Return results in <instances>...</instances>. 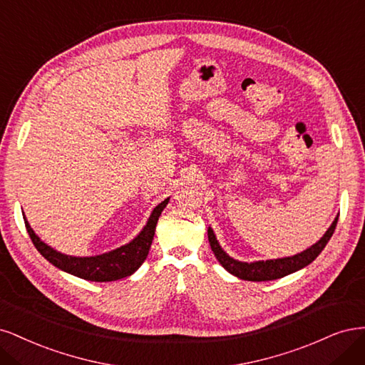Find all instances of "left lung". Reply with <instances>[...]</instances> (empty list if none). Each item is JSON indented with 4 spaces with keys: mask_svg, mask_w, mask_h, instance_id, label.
Listing matches in <instances>:
<instances>
[{
    "mask_svg": "<svg viewBox=\"0 0 365 365\" xmlns=\"http://www.w3.org/2000/svg\"><path fill=\"white\" fill-rule=\"evenodd\" d=\"M336 221H338V217L334 220L331 227L326 230V233L320 238V241L311 245L309 249H307L302 253L294 255V256L280 257V259L241 262V261L233 259V257H230L225 250L221 249V245L218 244V241L215 238V233L210 227L207 229V238H209L210 249H212L218 262L225 267L230 274L237 276L242 280L265 282V280H274V279L288 276L294 272H297V269H302L303 267L309 265L315 259V257L322 253V250L324 249L329 240H331V237L334 235V230L336 227Z\"/></svg>",
    "mask_w": 365,
    "mask_h": 365,
    "instance_id": "8db88e82",
    "label": "left lung"
}]
</instances>
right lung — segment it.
I'll use <instances>...</instances> for the list:
<instances>
[{
    "label": "right lung",
    "instance_id": "1",
    "mask_svg": "<svg viewBox=\"0 0 365 365\" xmlns=\"http://www.w3.org/2000/svg\"><path fill=\"white\" fill-rule=\"evenodd\" d=\"M168 200L170 198H165L162 203H159L155 209H153L147 225L144 226L143 230L139 232V235L135 240L109 253L89 256V257L69 256L51 249L50 245H46L38 235L33 232L26 218L24 221L34 247H36L38 252L54 267L69 274H74L80 279H86L92 282H112V280H118L133 274L147 259L150 245L153 242V237H155L158 220L162 214L163 207L168 205Z\"/></svg>",
    "mask_w": 365,
    "mask_h": 365
}]
</instances>
